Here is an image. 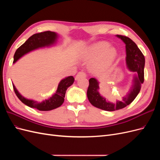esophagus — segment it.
Instances as JSON below:
<instances>
[{
  "label": "esophagus",
  "mask_w": 160,
  "mask_h": 160,
  "mask_svg": "<svg viewBox=\"0 0 160 160\" xmlns=\"http://www.w3.org/2000/svg\"><path fill=\"white\" fill-rule=\"evenodd\" d=\"M86 74L83 71H81V72H79L77 74V75L75 76V80H79V79H81V78H85V77H86Z\"/></svg>",
  "instance_id": "esophagus-1"
}]
</instances>
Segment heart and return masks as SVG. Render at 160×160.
I'll return each mask as SVG.
<instances>
[{"instance_id":"heart-1","label":"heart","mask_w":160,"mask_h":160,"mask_svg":"<svg viewBox=\"0 0 160 160\" xmlns=\"http://www.w3.org/2000/svg\"><path fill=\"white\" fill-rule=\"evenodd\" d=\"M117 50L113 47H109V43L99 41L93 43L85 49L80 56L83 61H91V69L99 72L108 69L116 59Z\"/></svg>"}]
</instances>
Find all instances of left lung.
<instances>
[{"label":"left lung","mask_w":160,"mask_h":160,"mask_svg":"<svg viewBox=\"0 0 160 160\" xmlns=\"http://www.w3.org/2000/svg\"><path fill=\"white\" fill-rule=\"evenodd\" d=\"M116 37L121 38L125 44L126 51V65L128 69L136 74L133 75L132 85L128 93L121 100L115 103L108 101L101 95L99 92V81L95 78H91L87 95L89 102L95 108L105 111H113L123 109L129 105L136 98L141 89V85L144 81L145 57L135 43L128 37L117 35Z\"/></svg>","instance_id":"left-lung-1"}]
</instances>
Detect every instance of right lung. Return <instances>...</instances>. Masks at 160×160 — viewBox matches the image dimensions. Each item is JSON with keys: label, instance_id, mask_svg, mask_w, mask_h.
I'll return each instance as SVG.
<instances>
[{"label": "right lung", "instance_id": "1", "mask_svg": "<svg viewBox=\"0 0 160 160\" xmlns=\"http://www.w3.org/2000/svg\"><path fill=\"white\" fill-rule=\"evenodd\" d=\"M57 34L52 31H45L32 35L28 38L24 44L18 48L14 53L13 63L16 62L22 56L32 51L41 49V48L52 46L57 42ZM74 81L75 79L72 76H69L62 79L58 85V88L55 93L51 98L42 101L41 102H38L37 101L25 98L19 93L14 84H12V86L18 98L24 104L39 111H51L60 107L64 102L66 91L74 83Z\"/></svg>", "mask_w": 160, "mask_h": 160}]
</instances>
